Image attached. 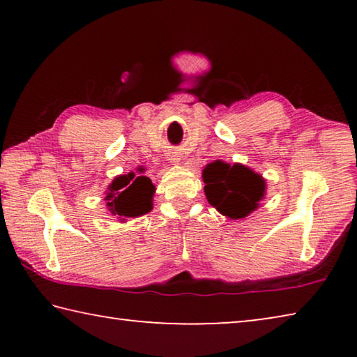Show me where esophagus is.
Wrapping results in <instances>:
<instances>
[{"label":"esophagus","instance_id":"1","mask_svg":"<svg viewBox=\"0 0 357 357\" xmlns=\"http://www.w3.org/2000/svg\"><path fill=\"white\" fill-rule=\"evenodd\" d=\"M170 160H172V162H179V159H176V157H172Z\"/></svg>","mask_w":357,"mask_h":357}]
</instances>
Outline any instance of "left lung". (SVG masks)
<instances>
[{"label":"left lung","mask_w":357,"mask_h":357,"mask_svg":"<svg viewBox=\"0 0 357 357\" xmlns=\"http://www.w3.org/2000/svg\"><path fill=\"white\" fill-rule=\"evenodd\" d=\"M208 202L229 219H243L255 211L264 195V179L241 164L215 160L203 170Z\"/></svg>","instance_id":"obj_1"}]
</instances>
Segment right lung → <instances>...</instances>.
<instances>
[{"mask_svg":"<svg viewBox=\"0 0 357 357\" xmlns=\"http://www.w3.org/2000/svg\"><path fill=\"white\" fill-rule=\"evenodd\" d=\"M138 172H143L138 170ZM154 185L148 176L129 173L113 179L105 197L107 206L113 215L124 219L140 217L153 209Z\"/></svg>","mask_w":357,"mask_h":357,"instance_id":"right-lung-1","label":"right lung"}]
</instances>
